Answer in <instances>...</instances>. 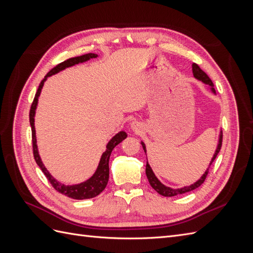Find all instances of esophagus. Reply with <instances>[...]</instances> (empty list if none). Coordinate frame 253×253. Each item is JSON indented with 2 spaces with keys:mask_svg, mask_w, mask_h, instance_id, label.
<instances>
[{
  "mask_svg": "<svg viewBox=\"0 0 253 253\" xmlns=\"http://www.w3.org/2000/svg\"><path fill=\"white\" fill-rule=\"evenodd\" d=\"M131 127H132L133 131H139V128H141L140 122H138V121H133L132 124H131Z\"/></svg>",
  "mask_w": 253,
  "mask_h": 253,
  "instance_id": "esophagus-1",
  "label": "esophagus"
}]
</instances>
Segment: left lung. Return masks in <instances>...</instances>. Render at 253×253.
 <instances>
[{"mask_svg": "<svg viewBox=\"0 0 253 253\" xmlns=\"http://www.w3.org/2000/svg\"><path fill=\"white\" fill-rule=\"evenodd\" d=\"M192 72H193L194 78H196L197 80L202 81L203 83L206 84V85H208V86L210 87V89H211V91H212L213 94H216V93H215V89H214L213 82H212L211 79L208 77V75H207L204 71H202L201 67L198 66L196 63H193V64H192ZM221 141H223V132L220 131L217 148H216V151H215V153H214V155H213V157H212V159H211L210 166L212 165V163L214 162V159L216 158V156H217V154H218V152L220 151ZM141 145H142L144 153H145V154H147V150H145V144H144L143 141H141ZM210 166H209V168H210ZM209 168L206 170V172L203 174L202 177H201L200 179H198L196 182L192 183V185H191V186L183 187V188H180V189H172V188H170V187L165 186L164 183L160 182V180L155 176L154 172H153L152 168L150 167V165L148 164V162H147V166H145V174H147V177H148V179H149V182H150L151 187H152L153 189H154L157 193H159L160 195H163V196L170 197V196H175V195H178V194H183V193L190 192V191H192V190H194V189L200 187V186L202 185V183L205 181V179H206V177H207V175H208Z\"/></svg>", "mask_w": 253, "mask_h": 253, "instance_id": "8db88e82", "label": "left lung"}]
</instances>
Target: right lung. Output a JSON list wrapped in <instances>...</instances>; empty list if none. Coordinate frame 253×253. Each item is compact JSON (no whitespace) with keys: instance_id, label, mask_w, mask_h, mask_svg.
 Returning a JSON list of instances; mask_svg holds the SVG:
<instances>
[{"instance_id":"right-lung-1","label":"right lung","mask_w":253,"mask_h":253,"mask_svg":"<svg viewBox=\"0 0 253 253\" xmlns=\"http://www.w3.org/2000/svg\"><path fill=\"white\" fill-rule=\"evenodd\" d=\"M97 57H98V55H96V53L90 52V53H86V55H83L80 57L67 59L64 61V62H61L60 64L53 67L52 70L49 71L47 73V75L44 77V79L41 81L39 87H38L34 101H33L32 108H30V112H29V122H30V126H32V136H33V151H34V157H35L37 165L40 167V169L42 170L44 175L46 176V178L49 180L51 186L55 188L59 193L71 197V198H74V200H87V198H93V197L100 194L105 189L106 185H108L109 176H110L109 160H110L111 153L117 144H119L122 140L126 138L127 135L125 131H121L115 135L113 138L109 141V143L106 144V150H105V152H103V154L100 158V162H99L97 170L90 178H88L87 180L83 181L81 183H78V185L66 186V185H64V183H61L57 179L53 178L42 163V160L39 155V151H38V145H37L36 129H35V115H36V110H37V105H38V99H39V96L41 94L44 82L46 81V79L48 77H50V76L55 75L61 71L65 70V68H67V67H71V66H74V65L79 64V63L86 62V61H88L89 59L97 58Z\"/></svg>"}]
</instances>
